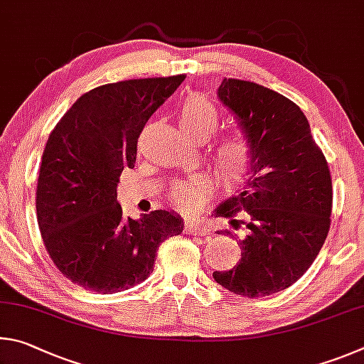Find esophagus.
<instances>
[{
  "label": "esophagus",
  "mask_w": 364,
  "mask_h": 364,
  "mask_svg": "<svg viewBox=\"0 0 364 364\" xmlns=\"http://www.w3.org/2000/svg\"><path fill=\"white\" fill-rule=\"evenodd\" d=\"M186 232L188 235H195V237H205V235H209L211 228L208 227L206 222L196 220V222H188V224L186 225Z\"/></svg>",
  "instance_id": "esophagus-1"
}]
</instances>
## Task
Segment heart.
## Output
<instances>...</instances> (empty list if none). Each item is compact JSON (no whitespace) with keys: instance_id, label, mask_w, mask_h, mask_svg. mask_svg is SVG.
<instances>
[{"instance_id":"b5f03b06","label":"heart","mask_w":364,"mask_h":364,"mask_svg":"<svg viewBox=\"0 0 364 364\" xmlns=\"http://www.w3.org/2000/svg\"><path fill=\"white\" fill-rule=\"evenodd\" d=\"M219 112L211 102L201 95H190L186 99L178 124L190 139L196 142H205L218 131ZM213 161L218 171L220 182L228 188H237L246 181L252 166V146L246 136L233 132L230 136L220 139L213 149ZM208 190V183L203 178H188V181L176 182L171 188V201L178 209H192L198 206Z\"/></svg>"}]
</instances>
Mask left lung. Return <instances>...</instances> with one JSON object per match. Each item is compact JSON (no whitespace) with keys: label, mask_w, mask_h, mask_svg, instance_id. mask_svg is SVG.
I'll use <instances>...</instances> for the list:
<instances>
[{"label":"left lung","mask_w":364,"mask_h":364,"mask_svg":"<svg viewBox=\"0 0 364 364\" xmlns=\"http://www.w3.org/2000/svg\"><path fill=\"white\" fill-rule=\"evenodd\" d=\"M252 146L246 188L215 209L238 235L241 260L213 277L246 297L275 294L314 264L331 225L328 161L294 102L252 81L225 78L218 89ZM222 235L220 232H218Z\"/></svg>","instance_id":"obj_1"}]
</instances>
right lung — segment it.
<instances>
[{
	"instance_id": "obj_1",
	"label": "right lung",
	"mask_w": 364,
	"mask_h": 364,
	"mask_svg": "<svg viewBox=\"0 0 364 364\" xmlns=\"http://www.w3.org/2000/svg\"><path fill=\"white\" fill-rule=\"evenodd\" d=\"M186 75L110 82L82 94L44 146L36 215L50 260L70 282L94 292L126 291L153 272L164 240L183 230L174 213L124 218L117 187L134 168L137 139Z\"/></svg>"
}]
</instances>
